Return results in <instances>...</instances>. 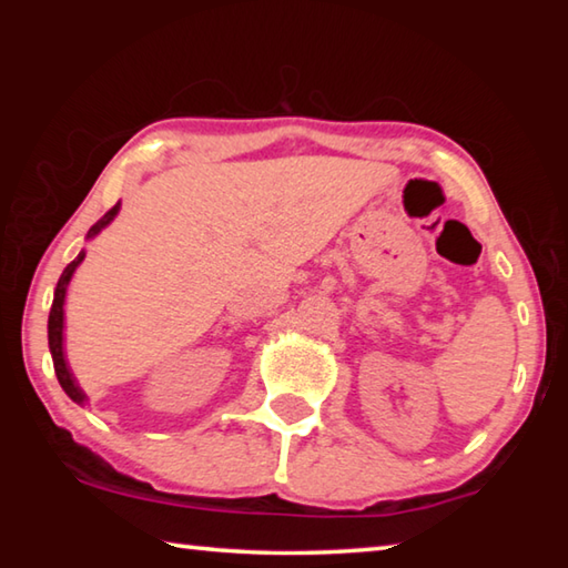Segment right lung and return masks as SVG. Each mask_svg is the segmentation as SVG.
<instances>
[{
  "instance_id": "1",
  "label": "right lung",
  "mask_w": 568,
  "mask_h": 568,
  "mask_svg": "<svg viewBox=\"0 0 568 568\" xmlns=\"http://www.w3.org/2000/svg\"><path fill=\"white\" fill-rule=\"evenodd\" d=\"M120 213V203L114 205L110 213H104V217H100L98 223L90 227L88 240H92L94 235H100L104 227H108L114 217ZM84 261V250H80V255L74 257V261L64 267L60 281H57L54 287V301H52V311H50V321H47V338H50V353H52V363H54V373H57V381H60L62 390L70 396L74 403H80L84 406L88 403V393L80 388V383H77L74 373L70 368V363H67V355H64V297H67V287H70V281L77 267Z\"/></svg>"
}]
</instances>
